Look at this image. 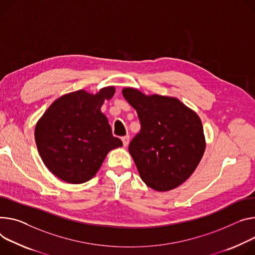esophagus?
I'll return each instance as SVG.
<instances>
[{
	"instance_id": "obj_1",
	"label": "esophagus",
	"mask_w": 255,
	"mask_h": 255,
	"mask_svg": "<svg viewBox=\"0 0 255 255\" xmlns=\"http://www.w3.org/2000/svg\"><path fill=\"white\" fill-rule=\"evenodd\" d=\"M129 135H126V136H123L122 137V141H123V145L124 146H127L128 143H129Z\"/></svg>"
}]
</instances>
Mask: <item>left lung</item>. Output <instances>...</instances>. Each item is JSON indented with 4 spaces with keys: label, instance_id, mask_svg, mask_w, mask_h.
<instances>
[{
    "label": "left lung",
    "instance_id": "obj_1",
    "mask_svg": "<svg viewBox=\"0 0 255 255\" xmlns=\"http://www.w3.org/2000/svg\"><path fill=\"white\" fill-rule=\"evenodd\" d=\"M122 92L141 125L128 147L140 178L156 191L178 187L195 171L205 149L199 117L174 98L148 97L134 88Z\"/></svg>",
    "mask_w": 255,
    "mask_h": 255
}]
</instances>
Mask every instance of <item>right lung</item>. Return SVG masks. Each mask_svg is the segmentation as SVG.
I'll use <instances>...</instances> for the list:
<instances>
[{
	"mask_svg": "<svg viewBox=\"0 0 255 255\" xmlns=\"http://www.w3.org/2000/svg\"><path fill=\"white\" fill-rule=\"evenodd\" d=\"M115 94L113 86L97 95L78 90L55 101L37 122L34 137L43 163L59 179L71 184L90 180L107 153L122 146L113 136L101 112L105 100Z\"/></svg>",
	"mask_w": 255,
	"mask_h": 255,
	"instance_id": "add662e5",
	"label": "right lung"
}]
</instances>
